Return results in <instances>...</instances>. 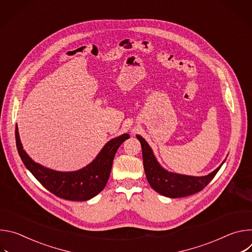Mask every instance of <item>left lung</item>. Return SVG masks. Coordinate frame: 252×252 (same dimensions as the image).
I'll list each match as a JSON object with an SVG mask.
<instances>
[{
    "mask_svg": "<svg viewBox=\"0 0 252 252\" xmlns=\"http://www.w3.org/2000/svg\"><path fill=\"white\" fill-rule=\"evenodd\" d=\"M136 138L141 145L143 167H145L150 186L157 192L166 197H185L200 191L211 182V179L225 161L224 159L217 169L204 176H192L171 172L159 164L152 148L145 138L138 134Z\"/></svg>",
    "mask_w": 252,
    "mask_h": 252,
    "instance_id": "8db88e82",
    "label": "left lung"
}]
</instances>
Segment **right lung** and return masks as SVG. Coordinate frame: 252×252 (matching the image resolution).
<instances>
[{"instance_id":"1","label":"right lung","mask_w":252,"mask_h":252,"mask_svg":"<svg viewBox=\"0 0 252 252\" xmlns=\"http://www.w3.org/2000/svg\"><path fill=\"white\" fill-rule=\"evenodd\" d=\"M129 138L124 133L107 141L95 158L87 166L76 171H58L33 161L24 151L16 125V143L18 153L25 166L55 195L75 201H85L94 197L105 187L112 170L116 153L122 143Z\"/></svg>"}]
</instances>
